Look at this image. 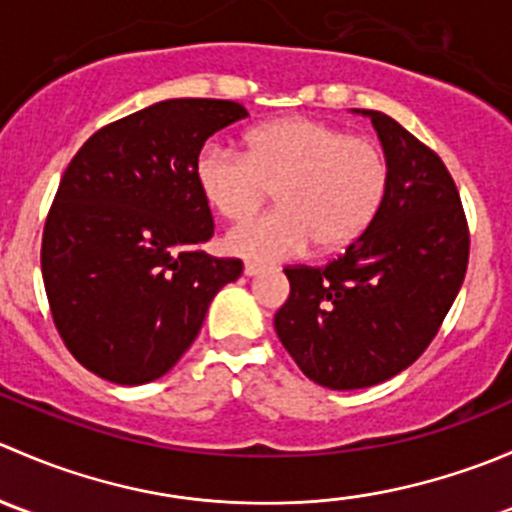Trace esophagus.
Wrapping results in <instances>:
<instances>
[{
    "label": "esophagus",
    "mask_w": 512,
    "mask_h": 512,
    "mask_svg": "<svg viewBox=\"0 0 512 512\" xmlns=\"http://www.w3.org/2000/svg\"><path fill=\"white\" fill-rule=\"evenodd\" d=\"M262 272L260 265H255V262H245V275L247 277H257Z\"/></svg>",
    "instance_id": "34e87169"
}]
</instances>
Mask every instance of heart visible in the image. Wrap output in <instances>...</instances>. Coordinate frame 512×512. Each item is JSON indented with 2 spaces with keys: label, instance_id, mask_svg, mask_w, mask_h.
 Masks as SVG:
<instances>
[{
  "label": "heart",
  "instance_id": "obj_1",
  "mask_svg": "<svg viewBox=\"0 0 512 512\" xmlns=\"http://www.w3.org/2000/svg\"><path fill=\"white\" fill-rule=\"evenodd\" d=\"M200 193L227 220H245L277 190L280 208L232 227L225 247L255 262H282L309 245L339 250L379 215L389 185L381 148L314 118H282L247 136V153L208 141L195 158Z\"/></svg>",
  "mask_w": 512,
  "mask_h": 512
}]
</instances>
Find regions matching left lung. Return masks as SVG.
<instances>
[{
  "mask_svg": "<svg viewBox=\"0 0 512 512\" xmlns=\"http://www.w3.org/2000/svg\"><path fill=\"white\" fill-rule=\"evenodd\" d=\"M371 118L389 185L369 230L327 267H287L282 347L314 384L366 389L426 352L468 267L461 195L443 160L381 111Z\"/></svg>",
  "mask_w": 512,
  "mask_h": 512,
  "instance_id": "1",
  "label": "left lung"
}]
</instances>
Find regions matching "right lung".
Returning <instances> with one entry per match:
<instances>
[{
  "label": "right lung",
  "instance_id": "1",
  "mask_svg": "<svg viewBox=\"0 0 512 512\" xmlns=\"http://www.w3.org/2000/svg\"><path fill=\"white\" fill-rule=\"evenodd\" d=\"M220 98H168L96 131L66 168L41 240L54 324L101 379L138 386L168 374L198 337L240 260L200 250L213 215L195 158L245 118Z\"/></svg>",
  "mask_w": 512,
  "mask_h": 512
}]
</instances>
